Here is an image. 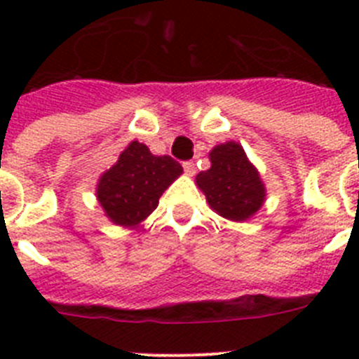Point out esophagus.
<instances>
[{"label":"esophagus","mask_w":359,"mask_h":359,"mask_svg":"<svg viewBox=\"0 0 359 359\" xmlns=\"http://www.w3.org/2000/svg\"><path fill=\"white\" fill-rule=\"evenodd\" d=\"M183 169H185L187 176H194V174H196L194 161H185V163H183Z\"/></svg>","instance_id":"esophagus-1"}]
</instances>
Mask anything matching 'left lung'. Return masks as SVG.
Masks as SVG:
<instances>
[{
	"mask_svg": "<svg viewBox=\"0 0 359 359\" xmlns=\"http://www.w3.org/2000/svg\"><path fill=\"white\" fill-rule=\"evenodd\" d=\"M208 158L210 169L196 176V185L215 214L233 223L248 221L266 201V187L257 167L233 140L215 145Z\"/></svg>",
	"mask_w": 359,
	"mask_h": 359,
	"instance_id": "left-lung-1",
	"label": "left lung"
}]
</instances>
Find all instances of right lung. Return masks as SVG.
<instances>
[{
    "mask_svg": "<svg viewBox=\"0 0 359 359\" xmlns=\"http://www.w3.org/2000/svg\"><path fill=\"white\" fill-rule=\"evenodd\" d=\"M183 174L170 156H156L133 140L97 183V201L113 224L136 228L156 210L160 196Z\"/></svg>",
    "mask_w": 359,
    "mask_h": 359,
    "instance_id": "add662e5",
    "label": "right lung"
}]
</instances>
